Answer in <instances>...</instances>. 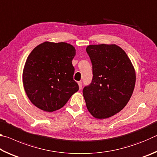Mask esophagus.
Instances as JSON below:
<instances>
[{
    "label": "esophagus",
    "instance_id": "1",
    "mask_svg": "<svg viewBox=\"0 0 157 157\" xmlns=\"http://www.w3.org/2000/svg\"><path fill=\"white\" fill-rule=\"evenodd\" d=\"M78 85H79V89L80 90L82 86V82H78Z\"/></svg>",
    "mask_w": 157,
    "mask_h": 157
}]
</instances>
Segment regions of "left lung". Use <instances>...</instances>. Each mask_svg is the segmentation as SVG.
Instances as JSON below:
<instances>
[{"instance_id": "8db88e82", "label": "left lung", "mask_w": 157, "mask_h": 157, "mask_svg": "<svg viewBox=\"0 0 157 157\" xmlns=\"http://www.w3.org/2000/svg\"><path fill=\"white\" fill-rule=\"evenodd\" d=\"M93 79L83 89L87 109L95 118L115 115L125 107L136 82V73L126 52L116 44L89 45Z\"/></svg>"}]
</instances>
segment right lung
<instances>
[{
    "instance_id": "right-lung-1",
    "label": "right lung",
    "mask_w": 157,
    "mask_h": 157,
    "mask_svg": "<svg viewBox=\"0 0 157 157\" xmlns=\"http://www.w3.org/2000/svg\"><path fill=\"white\" fill-rule=\"evenodd\" d=\"M75 56V47L65 42L46 41L34 48L23 72L25 91L34 106L52 112L63 107L78 91L73 79Z\"/></svg>"
}]
</instances>
